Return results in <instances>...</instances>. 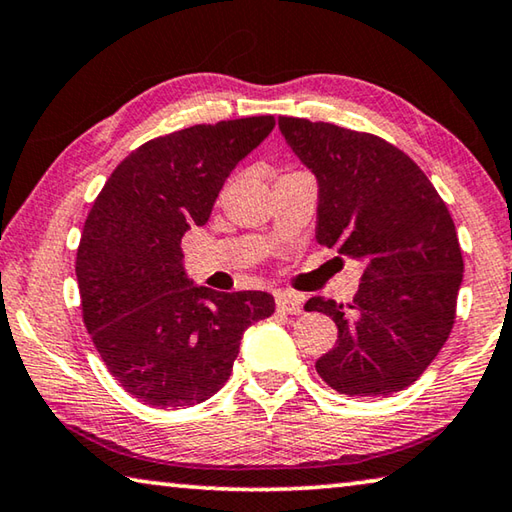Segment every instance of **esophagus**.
<instances>
[{
    "mask_svg": "<svg viewBox=\"0 0 512 512\" xmlns=\"http://www.w3.org/2000/svg\"><path fill=\"white\" fill-rule=\"evenodd\" d=\"M275 307L282 314H300L303 312V300H300V296L291 294V291H278L275 294Z\"/></svg>",
    "mask_w": 512,
    "mask_h": 512,
    "instance_id": "esophagus-1",
    "label": "esophagus"
}]
</instances>
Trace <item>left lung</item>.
Returning <instances> with one entry per match:
<instances>
[{"label":"left lung","mask_w":512,"mask_h":512,"mask_svg":"<svg viewBox=\"0 0 512 512\" xmlns=\"http://www.w3.org/2000/svg\"><path fill=\"white\" fill-rule=\"evenodd\" d=\"M278 125L319 184L316 241L364 262L351 305L305 303L339 330L316 371L339 394L401 392L435 360L456 319L462 253L449 209L424 170L378 136L305 118Z\"/></svg>","instance_id":"8db88e82"}]
</instances>
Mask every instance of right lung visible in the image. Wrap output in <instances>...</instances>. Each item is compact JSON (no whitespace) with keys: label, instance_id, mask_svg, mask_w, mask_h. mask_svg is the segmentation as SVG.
Returning a JSON list of instances; mask_svg holds the SVG:
<instances>
[{"label":"right lung","instance_id":"1","mask_svg":"<svg viewBox=\"0 0 512 512\" xmlns=\"http://www.w3.org/2000/svg\"><path fill=\"white\" fill-rule=\"evenodd\" d=\"M273 127V116H255L159 136L120 161L93 202L77 250L81 312L111 376L145 405L177 410L214 396L243 332L275 310L266 291L196 285L180 248Z\"/></svg>","mask_w":512,"mask_h":512}]
</instances>
